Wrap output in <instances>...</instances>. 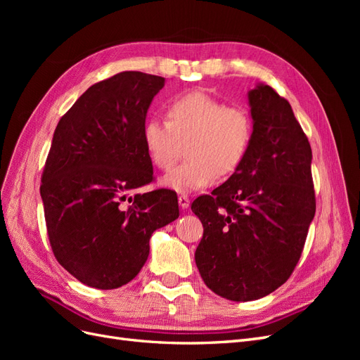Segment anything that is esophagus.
<instances>
[{"label":"esophagus","mask_w":360,"mask_h":360,"mask_svg":"<svg viewBox=\"0 0 360 360\" xmlns=\"http://www.w3.org/2000/svg\"><path fill=\"white\" fill-rule=\"evenodd\" d=\"M189 197H188V195H180V197H179V204H180V207H181V209L184 210V209H188V207H189Z\"/></svg>","instance_id":"esophagus-1"}]
</instances>
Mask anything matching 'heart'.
<instances>
[{"label": "heart", "instance_id": "1", "mask_svg": "<svg viewBox=\"0 0 360 360\" xmlns=\"http://www.w3.org/2000/svg\"><path fill=\"white\" fill-rule=\"evenodd\" d=\"M167 122L150 118L143 141L151 163L169 169L177 160L181 144L189 158L162 180L176 192H192L209 186L217 174L230 176L242 167L254 139V122L240 106L204 91H191L167 105Z\"/></svg>", "mask_w": 360, "mask_h": 360}]
</instances>
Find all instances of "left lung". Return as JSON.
<instances>
[{
	"label": "left lung",
	"instance_id": "8db88e82",
	"mask_svg": "<svg viewBox=\"0 0 360 360\" xmlns=\"http://www.w3.org/2000/svg\"><path fill=\"white\" fill-rule=\"evenodd\" d=\"M254 139L233 176L192 202L204 226L195 263L205 285L234 302L264 297L291 276L315 214L309 141L287 99L248 94Z\"/></svg>",
	"mask_w": 360,
	"mask_h": 360
}]
</instances>
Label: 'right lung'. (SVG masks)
Here are the masks:
<instances>
[{
    "mask_svg": "<svg viewBox=\"0 0 360 360\" xmlns=\"http://www.w3.org/2000/svg\"><path fill=\"white\" fill-rule=\"evenodd\" d=\"M165 78L122 72L91 85L53 132L40 195L58 263L82 284L114 290L132 281L150 237L179 217L177 193L156 189L143 141L148 106Z\"/></svg>",
    "mask_w": 360,
    "mask_h": 360,
    "instance_id": "1",
    "label": "right lung"
}]
</instances>
